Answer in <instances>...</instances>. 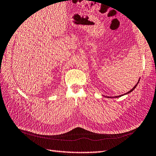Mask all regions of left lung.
Masks as SVG:
<instances>
[{"label": "left lung", "instance_id": "8db88e82", "mask_svg": "<svg viewBox=\"0 0 156 156\" xmlns=\"http://www.w3.org/2000/svg\"><path fill=\"white\" fill-rule=\"evenodd\" d=\"M138 82H139V80H138ZM138 83H137V84H136V85L134 87H133L132 88V89H131V90H129V91L128 92H127V93H125V94H124V95H126V94H127V93H131L132 91V90H134V89H135V88L136 87V86H137V84H138ZM122 95H119V96H115V97H108V98H119V97H121V96H122Z\"/></svg>", "mask_w": 156, "mask_h": 156}]
</instances>
